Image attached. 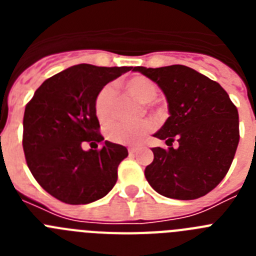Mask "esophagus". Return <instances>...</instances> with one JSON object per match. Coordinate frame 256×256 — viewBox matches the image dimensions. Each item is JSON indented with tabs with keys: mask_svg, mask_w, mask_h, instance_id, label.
Listing matches in <instances>:
<instances>
[{
	"mask_svg": "<svg viewBox=\"0 0 256 256\" xmlns=\"http://www.w3.org/2000/svg\"><path fill=\"white\" fill-rule=\"evenodd\" d=\"M137 150H138L137 148H128V152H130V155H134V154L137 152Z\"/></svg>",
	"mask_w": 256,
	"mask_h": 256,
	"instance_id": "obj_1",
	"label": "esophagus"
}]
</instances>
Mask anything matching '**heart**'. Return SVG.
I'll return each instance as SVG.
<instances>
[{"mask_svg":"<svg viewBox=\"0 0 256 256\" xmlns=\"http://www.w3.org/2000/svg\"><path fill=\"white\" fill-rule=\"evenodd\" d=\"M126 92L142 104H151L159 94L158 87L146 76H137L128 79L124 84ZM116 106V91L112 86H105L96 96L94 112L101 124H108L114 119ZM154 130L150 120L140 124H114L106 130V136L114 144H137Z\"/></svg>","mask_w":256,"mask_h":256,"instance_id":"b5f03b06","label":"heart"}]
</instances>
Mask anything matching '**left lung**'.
I'll return each instance as SVG.
<instances>
[{
	"mask_svg": "<svg viewBox=\"0 0 256 256\" xmlns=\"http://www.w3.org/2000/svg\"><path fill=\"white\" fill-rule=\"evenodd\" d=\"M166 96L170 116L154 137L169 148H154L144 177L158 194L177 200L205 196L226 177L240 141L238 112L220 84L184 65L133 68ZM177 140L178 146L172 148Z\"/></svg>",
	"mask_w": 256,
	"mask_h": 256,
	"instance_id": "left-lung-1",
	"label": "left lung"
}]
</instances>
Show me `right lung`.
Returning <instances> with one entry per match:
<instances>
[{
	"label": "right lung",
	"mask_w": 256,
	"mask_h": 256,
	"mask_svg": "<svg viewBox=\"0 0 256 256\" xmlns=\"http://www.w3.org/2000/svg\"><path fill=\"white\" fill-rule=\"evenodd\" d=\"M132 66L79 64L46 79L26 104L22 148L40 186L65 204H90L112 191L118 166L128 156L122 144L105 141L98 150L83 144L104 141L94 112L97 94Z\"/></svg>",
	"instance_id": "right-lung-1"
}]
</instances>
